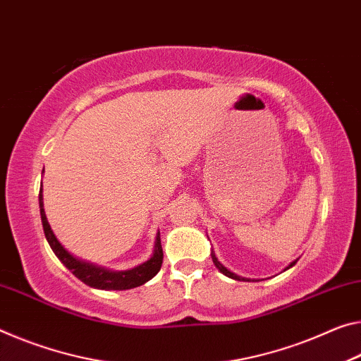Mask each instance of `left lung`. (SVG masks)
I'll use <instances>...</instances> for the list:
<instances>
[{
	"mask_svg": "<svg viewBox=\"0 0 361 361\" xmlns=\"http://www.w3.org/2000/svg\"><path fill=\"white\" fill-rule=\"evenodd\" d=\"M212 260H214V263H215V267L216 268H219V270L223 273V274H226V276L228 278H233V279H238V281H241V279H243V281H250V279H247V278H241V276H238V274H234V273H231L230 270H226V268L225 267H223L221 265V263L219 262V260H216V257L214 255V254H212ZM297 262V260H295ZM295 262H293V263H290V265L288 267V268H290V267H294L295 265ZM288 268H286V270H288Z\"/></svg>",
	"mask_w": 361,
	"mask_h": 361,
	"instance_id": "obj_1",
	"label": "left lung"
}]
</instances>
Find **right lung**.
<instances>
[{"label": "right lung", "mask_w": 361, "mask_h": 361, "mask_svg": "<svg viewBox=\"0 0 361 361\" xmlns=\"http://www.w3.org/2000/svg\"><path fill=\"white\" fill-rule=\"evenodd\" d=\"M38 197H39V214H42L44 236H47V239H48L51 249H53V252L57 255V259L64 263L68 270L75 274V276L82 283H85L87 286H91V288H96V289L123 290V289L138 288V286L145 284L146 281H149V279H152L159 273L160 267H162V262H164V250H162V244H160V233L157 234L156 250H154V255L149 260L141 263L140 267H135L127 271L106 270V268L91 265V263L75 259V257L68 254L67 250L62 247L61 243L56 239L54 233L51 231V226L47 220V215H44L42 191H39Z\"/></svg>", "instance_id": "add662e5"}]
</instances>
